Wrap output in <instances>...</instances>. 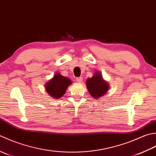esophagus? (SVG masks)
<instances>
[{
    "instance_id": "esophagus-1",
    "label": "esophagus",
    "mask_w": 156,
    "mask_h": 156,
    "mask_svg": "<svg viewBox=\"0 0 156 156\" xmlns=\"http://www.w3.org/2000/svg\"><path fill=\"white\" fill-rule=\"evenodd\" d=\"M76 81H77L79 83H81L83 82V78L82 77H77L76 79Z\"/></svg>"
}]
</instances>
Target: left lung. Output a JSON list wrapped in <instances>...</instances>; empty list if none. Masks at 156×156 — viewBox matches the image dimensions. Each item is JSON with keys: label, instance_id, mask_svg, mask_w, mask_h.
Returning <instances> with one entry per match:
<instances>
[{"label": "left lung", "instance_id": "obj_1", "mask_svg": "<svg viewBox=\"0 0 156 156\" xmlns=\"http://www.w3.org/2000/svg\"><path fill=\"white\" fill-rule=\"evenodd\" d=\"M86 85L89 93L95 99H98L106 94L109 88L108 83L104 80L98 71L95 73L93 77L87 79Z\"/></svg>", "mask_w": 156, "mask_h": 156}]
</instances>
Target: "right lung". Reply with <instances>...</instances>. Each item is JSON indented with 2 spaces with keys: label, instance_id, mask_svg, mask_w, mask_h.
<instances>
[{
  "label": "right lung",
  "instance_id": "obj_1",
  "mask_svg": "<svg viewBox=\"0 0 156 156\" xmlns=\"http://www.w3.org/2000/svg\"><path fill=\"white\" fill-rule=\"evenodd\" d=\"M71 83V79L56 73L53 78L46 83L45 88L50 96L58 99L65 94L66 89Z\"/></svg>",
  "mask_w": 156,
  "mask_h": 156
}]
</instances>
